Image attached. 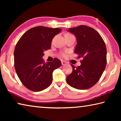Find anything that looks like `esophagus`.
Masks as SVG:
<instances>
[{
    "mask_svg": "<svg viewBox=\"0 0 121 121\" xmlns=\"http://www.w3.org/2000/svg\"><path fill=\"white\" fill-rule=\"evenodd\" d=\"M61 63H62V65H65L67 64V62L65 61H61Z\"/></svg>",
    "mask_w": 121,
    "mask_h": 121,
    "instance_id": "esophagus-1",
    "label": "esophagus"
}]
</instances>
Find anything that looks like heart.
Instances as JSON below:
<instances>
[{
    "label": "heart",
    "instance_id": "1",
    "mask_svg": "<svg viewBox=\"0 0 121 121\" xmlns=\"http://www.w3.org/2000/svg\"><path fill=\"white\" fill-rule=\"evenodd\" d=\"M67 34L70 35V34H66L65 35H67ZM68 51H65V52H60V53H59V54H60V56L61 57H63V58H65V57H67V54H68Z\"/></svg>",
    "mask_w": 121,
    "mask_h": 121
}]
</instances>
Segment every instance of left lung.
Wrapping results in <instances>:
<instances>
[{"mask_svg":"<svg viewBox=\"0 0 121 121\" xmlns=\"http://www.w3.org/2000/svg\"><path fill=\"white\" fill-rule=\"evenodd\" d=\"M68 31L76 37L75 53L83 60L80 66L71 65L73 71L67 77V82L76 89H90L99 80L107 64L105 42L95 29L86 26L68 29Z\"/></svg>","mask_w":121,"mask_h":121,"instance_id":"1","label":"left lung"}]
</instances>
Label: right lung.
<instances>
[{"mask_svg":"<svg viewBox=\"0 0 121 121\" xmlns=\"http://www.w3.org/2000/svg\"><path fill=\"white\" fill-rule=\"evenodd\" d=\"M61 31L59 28L38 26L28 30L18 41L14 52V67L23 85L32 91L48 88L52 82V73L59 68L61 62L54 59L45 63L43 59L45 51L50 50L55 35Z\"/></svg>","mask_w":121,"mask_h":121,"instance_id":"1","label":"right lung"}]
</instances>
